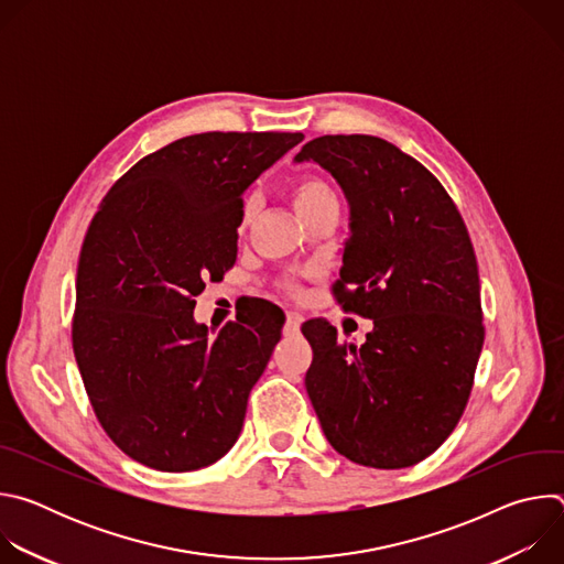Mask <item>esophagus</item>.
<instances>
[{"label":"esophagus","mask_w":564,"mask_h":564,"mask_svg":"<svg viewBox=\"0 0 564 564\" xmlns=\"http://www.w3.org/2000/svg\"><path fill=\"white\" fill-rule=\"evenodd\" d=\"M301 324H303V314H299V312H288L283 333H285V335H296L299 328H301Z\"/></svg>","instance_id":"34e87169"}]
</instances>
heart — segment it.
Returning <instances> with one entry per match:
<instances>
[{
	"mask_svg": "<svg viewBox=\"0 0 564 564\" xmlns=\"http://www.w3.org/2000/svg\"><path fill=\"white\" fill-rule=\"evenodd\" d=\"M294 207L303 220H310L312 216L324 214L328 209H339V196L333 189L330 183L318 176H301L294 187ZM259 209V196L250 194L243 203V212H240V225L248 227Z\"/></svg>",
	"mask_w": 564,
	"mask_h": 564,
	"instance_id": "1",
	"label": "heart"
}]
</instances>
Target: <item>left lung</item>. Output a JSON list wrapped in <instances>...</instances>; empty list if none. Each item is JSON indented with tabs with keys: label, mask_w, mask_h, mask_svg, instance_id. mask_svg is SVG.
I'll return each instance as SVG.
<instances>
[{
	"label": "left lung",
	"mask_w": 564,
	"mask_h": 564,
	"mask_svg": "<svg viewBox=\"0 0 564 564\" xmlns=\"http://www.w3.org/2000/svg\"><path fill=\"white\" fill-rule=\"evenodd\" d=\"M294 160L324 167L348 200L335 292L346 310L372 318L364 346L339 344L324 318L305 321L307 397L350 462L413 466L457 426L485 344L466 225L442 183L388 140L321 135Z\"/></svg>",
	"instance_id": "8db88e82"
}]
</instances>
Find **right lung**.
Instances as JSON below:
<instances>
[{
	"label": "right lung",
	"mask_w": 564,
	"mask_h": 564,
	"mask_svg": "<svg viewBox=\"0 0 564 564\" xmlns=\"http://www.w3.org/2000/svg\"><path fill=\"white\" fill-rule=\"evenodd\" d=\"M303 133L209 131L144 155L105 196L75 281L73 352L98 422L167 473L220 459L285 314L259 301L209 337L194 307L236 261L246 189Z\"/></svg>",
	"instance_id": "add662e5"
}]
</instances>
